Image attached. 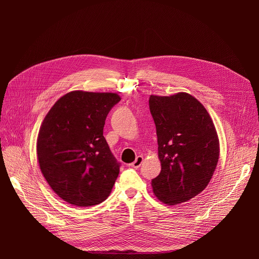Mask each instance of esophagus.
<instances>
[{"label": "esophagus", "instance_id": "1", "mask_svg": "<svg viewBox=\"0 0 259 259\" xmlns=\"http://www.w3.org/2000/svg\"><path fill=\"white\" fill-rule=\"evenodd\" d=\"M142 162H143V157H142V156H138V157L136 158V160L131 164V167H133V168H139V167L141 166Z\"/></svg>", "mask_w": 259, "mask_h": 259}]
</instances>
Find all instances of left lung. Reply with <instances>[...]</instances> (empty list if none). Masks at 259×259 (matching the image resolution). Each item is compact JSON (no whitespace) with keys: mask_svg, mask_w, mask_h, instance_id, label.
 I'll return each mask as SVG.
<instances>
[{"mask_svg":"<svg viewBox=\"0 0 259 259\" xmlns=\"http://www.w3.org/2000/svg\"><path fill=\"white\" fill-rule=\"evenodd\" d=\"M150 109L161 162L152 180L155 196L164 204L177 205L203 192L219 159V140L204 105L186 92L151 95Z\"/></svg>","mask_w":259,"mask_h":259,"instance_id":"8db88e82","label":"left lung"}]
</instances>
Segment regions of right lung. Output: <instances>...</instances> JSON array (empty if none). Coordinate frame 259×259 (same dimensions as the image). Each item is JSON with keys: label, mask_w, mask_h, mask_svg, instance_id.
<instances>
[{"label": "right lung", "mask_w": 259, "mask_h": 259, "mask_svg": "<svg viewBox=\"0 0 259 259\" xmlns=\"http://www.w3.org/2000/svg\"><path fill=\"white\" fill-rule=\"evenodd\" d=\"M120 100L116 93L71 91L55 102L41 125L36 141L41 171L68 204L97 205L112 192L120 163L109 150L103 127Z\"/></svg>", "instance_id": "right-lung-1"}]
</instances>
